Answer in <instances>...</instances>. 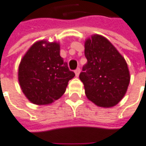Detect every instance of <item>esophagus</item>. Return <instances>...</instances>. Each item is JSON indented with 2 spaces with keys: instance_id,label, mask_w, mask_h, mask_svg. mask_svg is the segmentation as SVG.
Here are the masks:
<instances>
[{
  "instance_id": "obj_1",
  "label": "esophagus",
  "mask_w": 146,
  "mask_h": 146,
  "mask_svg": "<svg viewBox=\"0 0 146 146\" xmlns=\"http://www.w3.org/2000/svg\"><path fill=\"white\" fill-rule=\"evenodd\" d=\"M80 71H81V70H80V68H79V67H78V68H77V69L75 71V75H76L77 77H79V74H80Z\"/></svg>"
}]
</instances>
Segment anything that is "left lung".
<instances>
[{"mask_svg": "<svg viewBox=\"0 0 146 146\" xmlns=\"http://www.w3.org/2000/svg\"><path fill=\"white\" fill-rule=\"evenodd\" d=\"M87 63L79 79L87 98L100 107H112L126 93L130 76L125 59L113 44L100 35L85 41Z\"/></svg>", "mask_w": 146, "mask_h": 146, "instance_id": "left-lung-1", "label": "left lung"}]
</instances>
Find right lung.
Here are the masks:
<instances>
[{
  "instance_id": "obj_1",
  "label": "right lung",
  "mask_w": 146,
  "mask_h": 146,
  "mask_svg": "<svg viewBox=\"0 0 146 146\" xmlns=\"http://www.w3.org/2000/svg\"><path fill=\"white\" fill-rule=\"evenodd\" d=\"M59 43L40 40L32 45L19 65L18 80L31 102L48 105L64 94L75 73L60 56Z\"/></svg>"
}]
</instances>
